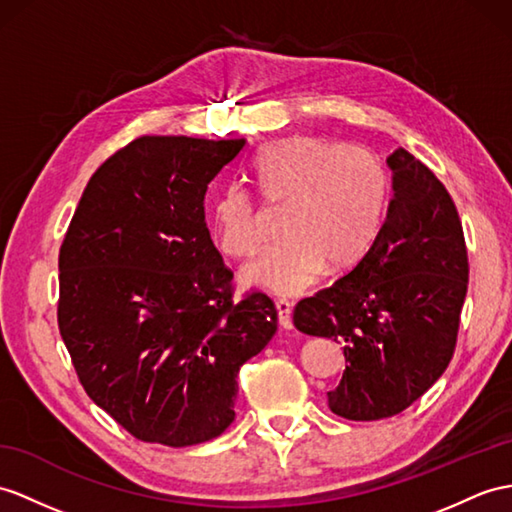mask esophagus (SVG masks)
Segmentation results:
<instances>
[{"mask_svg": "<svg viewBox=\"0 0 512 512\" xmlns=\"http://www.w3.org/2000/svg\"><path fill=\"white\" fill-rule=\"evenodd\" d=\"M276 310H278L280 326H282L284 330H291V328H293V321H291V310H293V304L289 302V299H278V302H276Z\"/></svg>", "mask_w": 512, "mask_h": 512, "instance_id": "obj_1", "label": "esophagus"}]
</instances>
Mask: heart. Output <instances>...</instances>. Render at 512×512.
Returning <instances> with one entry per match:
<instances>
[{
	"instance_id": "b5f03b06",
	"label": "heart",
	"mask_w": 512,
	"mask_h": 512,
	"mask_svg": "<svg viewBox=\"0 0 512 512\" xmlns=\"http://www.w3.org/2000/svg\"><path fill=\"white\" fill-rule=\"evenodd\" d=\"M252 180L269 204H286L284 239L243 267V280L276 295H297L323 269H347L365 256L382 226L389 178L376 154L315 136H291L258 149ZM210 234L223 254H252L263 234L256 199L226 184L208 206Z\"/></svg>"
}]
</instances>
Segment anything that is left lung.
<instances>
[{"label": "left lung", "instance_id": "8db88e82", "mask_svg": "<svg viewBox=\"0 0 512 512\" xmlns=\"http://www.w3.org/2000/svg\"><path fill=\"white\" fill-rule=\"evenodd\" d=\"M393 199L358 265L293 310L299 332L343 345L345 371L328 406L352 421L402 413L450 365L469 263L454 199L397 147L386 158Z\"/></svg>", "mask_w": 512, "mask_h": 512}]
</instances>
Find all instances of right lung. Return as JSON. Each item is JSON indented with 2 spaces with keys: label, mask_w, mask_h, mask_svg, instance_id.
<instances>
[{
  "label": "right lung",
  "mask_w": 512,
  "mask_h": 512,
  "mask_svg": "<svg viewBox=\"0 0 512 512\" xmlns=\"http://www.w3.org/2000/svg\"><path fill=\"white\" fill-rule=\"evenodd\" d=\"M243 147L141 136L93 173L60 245L62 341L86 395L139 441L219 436L239 369L278 330L265 293L234 302L206 226L208 184Z\"/></svg>",
  "instance_id": "add662e5"
}]
</instances>
